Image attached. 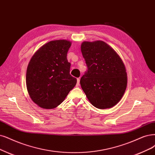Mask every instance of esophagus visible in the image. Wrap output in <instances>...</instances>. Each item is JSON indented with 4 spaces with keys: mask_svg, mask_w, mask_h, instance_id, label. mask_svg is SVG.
I'll list each match as a JSON object with an SVG mask.
<instances>
[{
    "mask_svg": "<svg viewBox=\"0 0 155 155\" xmlns=\"http://www.w3.org/2000/svg\"><path fill=\"white\" fill-rule=\"evenodd\" d=\"M80 84V78H77V85H79Z\"/></svg>",
    "mask_w": 155,
    "mask_h": 155,
    "instance_id": "esophagus-1",
    "label": "esophagus"
}]
</instances>
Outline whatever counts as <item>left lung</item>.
Here are the masks:
<instances>
[{"instance_id":"1","label":"left lung","mask_w":155,"mask_h":155,"mask_svg":"<svg viewBox=\"0 0 155 155\" xmlns=\"http://www.w3.org/2000/svg\"><path fill=\"white\" fill-rule=\"evenodd\" d=\"M81 51L88 70L80 82L87 99L100 109L116 105L127 86V70L121 58L100 40L84 41Z\"/></svg>"}]
</instances>
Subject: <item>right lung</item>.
<instances>
[{"label": "right lung", "mask_w": 155, "mask_h": 155, "mask_svg": "<svg viewBox=\"0 0 155 155\" xmlns=\"http://www.w3.org/2000/svg\"><path fill=\"white\" fill-rule=\"evenodd\" d=\"M71 42L51 41L40 47L28 63L26 85L31 100L39 107L52 109L64 100L75 86L77 78L70 74L67 53Z\"/></svg>", "instance_id": "add662e5"}]
</instances>
